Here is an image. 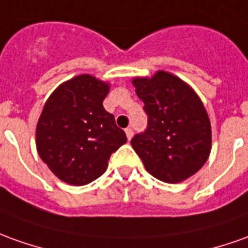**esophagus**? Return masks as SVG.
Here are the masks:
<instances>
[{
  "mask_svg": "<svg viewBox=\"0 0 248 248\" xmlns=\"http://www.w3.org/2000/svg\"><path fill=\"white\" fill-rule=\"evenodd\" d=\"M125 135H127L128 140H131V139H132V136H134V131H132V128H127V129H125Z\"/></svg>",
  "mask_w": 248,
  "mask_h": 248,
  "instance_id": "esophagus-1",
  "label": "esophagus"
}]
</instances>
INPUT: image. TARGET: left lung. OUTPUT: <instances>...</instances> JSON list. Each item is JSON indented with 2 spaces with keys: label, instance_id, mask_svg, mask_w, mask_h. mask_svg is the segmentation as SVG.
<instances>
[{
  "label": "left lung",
  "instance_id": "8db88e82",
  "mask_svg": "<svg viewBox=\"0 0 248 248\" xmlns=\"http://www.w3.org/2000/svg\"><path fill=\"white\" fill-rule=\"evenodd\" d=\"M136 94L144 102L147 128L131 140L148 173L167 184L196 174L209 156L212 132L202 102L185 82L158 71L135 78Z\"/></svg>",
  "mask_w": 248,
  "mask_h": 248
}]
</instances>
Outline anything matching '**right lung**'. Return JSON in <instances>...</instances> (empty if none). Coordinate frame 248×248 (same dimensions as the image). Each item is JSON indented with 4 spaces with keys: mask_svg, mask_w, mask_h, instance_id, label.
Wrapping results in <instances>:
<instances>
[{
    "mask_svg": "<svg viewBox=\"0 0 248 248\" xmlns=\"http://www.w3.org/2000/svg\"><path fill=\"white\" fill-rule=\"evenodd\" d=\"M109 85L88 74L56 89L43 108L36 127V147L43 162L70 185H88L101 177L110 155L127 141L102 101Z\"/></svg>",
    "mask_w": 248,
    "mask_h": 248,
    "instance_id": "add662e5",
    "label": "right lung"
}]
</instances>
